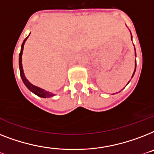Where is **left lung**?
<instances>
[{"label":"left lung","instance_id":"left-lung-1","mask_svg":"<svg viewBox=\"0 0 154 154\" xmlns=\"http://www.w3.org/2000/svg\"><path fill=\"white\" fill-rule=\"evenodd\" d=\"M131 39H132V35H131ZM134 50H135V48H134ZM135 56H136V52H135ZM135 70H136V59H135V68H134V71L133 75H132V77H131V78H132V77H134V73H135ZM130 81H129V82H130ZM129 82H128V83H127V84H129Z\"/></svg>","mask_w":154,"mask_h":154}]
</instances>
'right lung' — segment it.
Wrapping results in <instances>:
<instances>
[{"mask_svg":"<svg viewBox=\"0 0 154 154\" xmlns=\"http://www.w3.org/2000/svg\"><path fill=\"white\" fill-rule=\"evenodd\" d=\"M28 36L23 40V43H22V46H21L20 53V55H19V67H20V77L21 78H22V81H23L25 86H26L31 92H33L34 94H35L36 96H38V97H42V98H49V97H54V93L48 92V91H46V90L42 89V88H39V87H37V86L34 85L32 83H30L29 81H28V80H27V78H26V77H25L24 73H23V66H22V54H23V46H24V43L25 42H26V40H27V38H28Z\"/></svg>","mask_w":154,"mask_h":154,"instance_id":"1","label":"right lung"}]
</instances>
